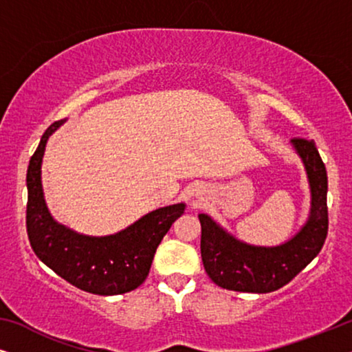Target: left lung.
<instances>
[{
  "label": "left lung",
  "mask_w": 352,
  "mask_h": 352,
  "mask_svg": "<svg viewBox=\"0 0 352 352\" xmlns=\"http://www.w3.org/2000/svg\"><path fill=\"white\" fill-rule=\"evenodd\" d=\"M311 186V214L302 229L278 247H253L235 240L210 216L199 214L200 252L206 274L216 285L234 292L269 293L293 280L324 247L329 232L327 170L314 141L293 138Z\"/></svg>",
  "instance_id": "obj_1"
}]
</instances>
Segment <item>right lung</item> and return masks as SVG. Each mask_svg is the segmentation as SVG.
<instances>
[{"mask_svg":"<svg viewBox=\"0 0 352 352\" xmlns=\"http://www.w3.org/2000/svg\"><path fill=\"white\" fill-rule=\"evenodd\" d=\"M62 123L59 120L46 129L27 170V234L33 252L57 276L80 290L104 296L131 292L147 278L157 247L184 213L186 205L158 208L107 237L80 235L57 224L43 197L41 160L47 138Z\"/></svg>","mask_w":352,"mask_h":352,"instance_id":"obj_1","label":"right lung"}]
</instances>
